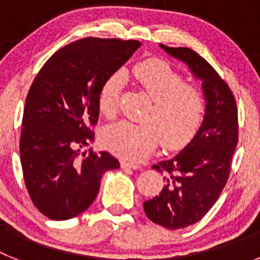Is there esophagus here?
<instances>
[{"mask_svg": "<svg viewBox=\"0 0 260 260\" xmlns=\"http://www.w3.org/2000/svg\"><path fill=\"white\" fill-rule=\"evenodd\" d=\"M121 168H122V169H139L141 165H138L132 161H122L121 162Z\"/></svg>", "mask_w": 260, "mask_h": 260, "instance_id": "esophagus-1", "label": "esophagus"}]
</instances>
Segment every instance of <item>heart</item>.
I'll list each match as a JSON object with an SVG mask.
<instances>
[{
    "instance_id": "heart-1",
    "label": "heart",
    "mask_w": 260,
    "mask_h": 260,
    "mask_svg": "<svg viewBox=\"0 0 260 260\" xmlns=\"http://www.w3.org/2000/svg\"><path fill=\"white\" fill-rule=\"evenodd\" d=\"M139 87L152 100L143 121H118L103 130V143L110 152L138 161L150 155L161 141L167 148L186 146L199 133L207 114V99L201 89L187 86L182 75L161 59H147L134 68ZM125 86L122 71L105 78L99 88L98 107L107 118L118 112Z\"/></svg>"
}]
</instances>
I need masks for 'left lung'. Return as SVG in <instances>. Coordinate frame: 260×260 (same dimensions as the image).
I'll return each mask as SVG.
<instances>
[{
    "mask_svg": "<svg viewBox=\"0 0 260 260\" xmlns=\"http://www.w3.org/2000/svg\"><path fill=\"white\" fill-rule=\"evenodd\" d=\"M160 47L189 66L207 99L206 119L194 139L177 156L152 167L164 174L165 186L143 204L151 221L182 229L198 222L225 187L238 143V112L232 89L203 57L190 48Z\"/></svg>",
    "mask_w": 260,
    "mask_h": 260,
    "instance_id": "obj_1",
    "label": "left lung"
}]
</instances>
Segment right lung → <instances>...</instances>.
Instances as JSON below:
<instances>
[{"label": "right lung", "instance_id": "right-lung-1", "mask_svg": "<svg viewBox=\"0 0 260 260\" xmlns=\"http://www.w3.org/2000/svg\"><path fill=\"white\" fill-rule=\"evenodd\" d=\"M141 47L138 40L84 38L57 50L26 98L20 162L32 203L52 220H68L93 203L107 171L119 168L95 139L99 88Z\"/></svg>", "mask_w": 260, "mask_h": 260}]
</instances>
